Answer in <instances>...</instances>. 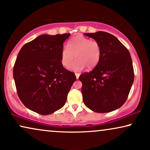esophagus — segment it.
<instances>
[{"instance_id":"obj_1","label":"esophagus","mask_w":150,"mask_h":150,"mask_svg":"<svg viewBox=\"0 0 150 150\" xmlns=\"http://www.w3.org/2000/svg\"><path fill=\"white\" fill-rule=\"evenodd\" d=\"M75 76H76V78L78 79L79 77V73H75Z\"/></svg>"}]
</instances>
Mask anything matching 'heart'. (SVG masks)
<instances>
[{"instance_id": "obj_1", "label": "heart", "mask_w": 150, "mask_h": 150, "mask_svg": "<svg viewBox=\"0 0 150 150\" xmlns=\"http://www.w3.org/2000/svg\"><path fill=\"white\" fill-rule=\"evenodd\" d=\"M101 48L98 42L82 35H77L69 41L67 47L61 51V62L69 68L74 58H77L71 66V70L79 71L86 67L93 69L98 64L101 59Z\"/></svg>"}]
</instances>
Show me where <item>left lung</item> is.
<instances>
[{
  "mask_svg": "<svg viewBox=\"0 0 150 150\" xmlns=\"http://www.w3.org/2000/svg\"><path fill=\"white\" fill-rule=\"evenodd\" d=\"M84 35L98 42L101 55L93 71L79 77L83 103L95 112L115 110L125 102L134 78L130 54L110 33L97 31Z\"/></svg>",
  "mask_w": 150,
  "mask_h": 150,
  "instance_id": "obj_1",
  "label": "left lung"
}]
</instances>
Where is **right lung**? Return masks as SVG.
Returning <instances> with one entry per match:
<instances>
[{"label":"right lung","instance_id":"1","mask_svg":"<svg viewBox=\"0 0 150 150\" xmlns=\"http://www.w3.org/2000/svg\"><path fill=\"white\" fill-rule=\"evenodd\" d=\"M70 35H39L18 54L13 71L18 95L27 108L40 115L62 108L76 81L75 73L61 62L63 44Z\"/></svg>","mask_w":150,"mask_h":150}]
</instances>
